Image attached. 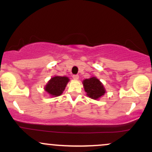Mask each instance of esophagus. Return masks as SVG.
I'll return each mask as SVG.
<instances>
[{
    "label": "esophagus",
    "instance_id": "1",
    "mask_svg": "<svg viewBox=\"0 0 152 152\" xmlns=\"http://www.w3.org/2000/svg\"><path fill=\"white\" fill-rule=\"evenodd\" d=\"M78 78H79V76H78V74H76V75H73V78L75 80H77L78 79Z\"/></svg>",
    "mask_w": 152,
    "mask_h": 152
}]
</instances>
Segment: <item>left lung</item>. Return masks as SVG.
I'll list each match as a JSON object with an SVG mask.
<instances>
[{
  "instance_id": "left-lung-1",
  "label": "left lung",
  "mask_w": 152,
  "mask_h": 152,
  "mask_svg": "<svg viewBox=\"0 0 152 152\" xmlns=\"http://www.w3.org/2000/svg\"><path fill=\"white\" fill-rule=\"evenodd\" d=\"M83 84L88 96L93 99H98L106 92L102 83L96 77L85 79L83 81Z\"/></svg>"
}]
</instances>
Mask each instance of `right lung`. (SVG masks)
Segmentation results:
<instances>
[{
	"label": "right lung",
	"instance_id": "obj_1",
	"mask_svg": "<svg viewBox=\"0 0 152 152\" xmlns=\"http://www.w3.org/2000/svg\"><path fill=\"white\" fill-rule=\"evenodd\" d=\"M69 79L66 76H55L47 83L45 90L52 96H58L65 89Z\"/></svg>",
	"mask_w": 152,
	"mask_h": 152
}]
</instances>
